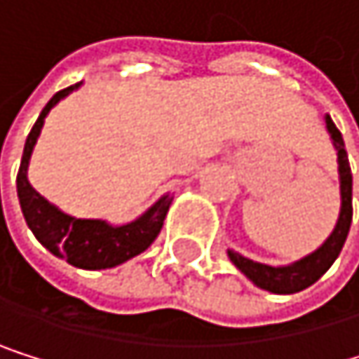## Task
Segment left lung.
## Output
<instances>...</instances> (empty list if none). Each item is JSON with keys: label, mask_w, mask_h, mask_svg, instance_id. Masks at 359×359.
<instances>
[{"label": "left lung", "mask_w": 359, "mask_h": 359, "mask_svg": "<svg viewBox=\"0 0 359 359\" xmlns=\"http://www.w3.org/2000/svg\"><path fill=\"white\" fill-rule=\"evenodd\" d=\"M327 122V131L334 140V146L338 150V172H340V196H342V206H340V217L338 224L334 228V232L330 234V239L316 250L310 256L302 258L299 263L291 265V267H269V265H260L254 263L250 258H243L234 252H228L230 260L237 265L256 286L265 288V291L271 293H280V295H291V293H299L304 288H308L310 284H314L319 280L338 258L344 239L349 234V226H351V217H353V204H351V187H353V176H351V168H349V157L347 150H344V142L340 131L336 129V125L332 122V118H325Z\"/></svg>", "instance_id": "8db88e82"}]
</instances>
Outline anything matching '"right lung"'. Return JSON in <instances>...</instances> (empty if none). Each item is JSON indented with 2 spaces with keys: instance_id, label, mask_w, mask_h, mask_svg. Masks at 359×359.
Returning a JSON list of instances; mask_svg holds the SVG:
<instances>
[{
  "instance_id": "right-lung-1",
  "label": "right lung",
  "mask_w": 359,
  "mask_h": 359,
  "mask_svg": "<svg viewBox=\"0 0 359 359\" xmlns=\"http://www.w3.org/2000/svg\"><path fill=\"white\" fill-rule=\"evenodd\" d=\"M75 88H79V83L55 92L53 99L40 111L23 148V159L17 174V191L27 226L36 234V239L51 254L64 258L66 263H71L79 269H109L142 254L157 239L172 200L165 196L155 206H150L137 222L114 228L99 219H75L57 211L53 204H49L29 185L27 165H29L34 144L40 135V129L45 125V118L49 109L60 99H64L66 94H71Z\"/></svg>"
}]
</instances>
